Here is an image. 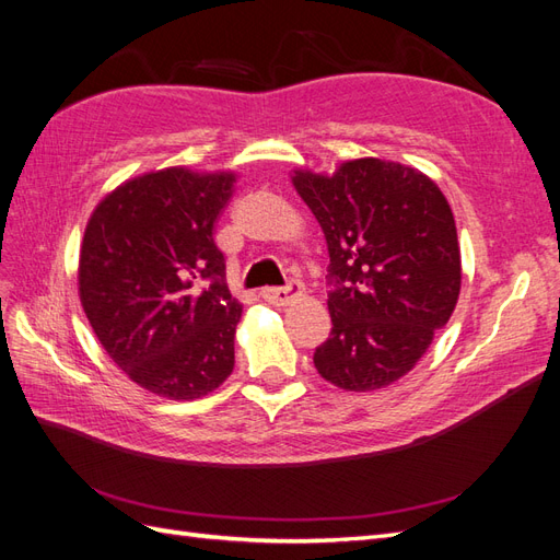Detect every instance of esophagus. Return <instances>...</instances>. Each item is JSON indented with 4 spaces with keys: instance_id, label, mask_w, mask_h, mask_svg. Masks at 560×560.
<instances>
[{
    "instance_id": "esophagus-1",
    "label": "esophagus",
    "mask_w": 560,
    "mask_h": 560,
    "mask_svg": "<svg viewBox=\"0 0 560 560\" xmlns=\"http://www.w3.org/2000/svg\"><path fill=\"white\" fill-rule=\"evenodd\" d=\"M261 296L268 303H273V306H290L292 301L303 296V284L292 280L287 287H266V290L261 292Z\"/></svg>"
}]
</instances>
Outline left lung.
I'll list each match as a JSON object with an SVG mask.
<instances>
[{
  "mask_svg": "<svg viewBox=\"0 0 560 560\" xmlns=\"http://www.w3.org/2000/svg\"><path fill=\"white\" fill-rule=\"evenodd\" d=\"M292 184L329 252L331 336L313 362L350 393L409 374L460 296V245L442 189L411 165L354 159Z\"/></svg>",
  "mask_w": 560,
  "mask_h": 560,
  "instance_id": "obj_1",
  "label": "left lung"
}]
</instances>
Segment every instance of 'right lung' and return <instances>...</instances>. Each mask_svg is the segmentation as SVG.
Masks as SVG:
<instances>
[{"instance_id":"1","label":"right lung","mask_w":560,"mask_h":560,"mask_svg":"<svg viewBox=\"0 0 560 560\" xmlns=\"http://www.w3.org/2000/svg\"><path fill=\"white\" fill-rule=\"evenodd\" d=\"M233 171L163 167L97 202L79 254V299L112 362L159 397H206L233 371L243 303L212 229Z\"/></svg>"}]
</instances>
